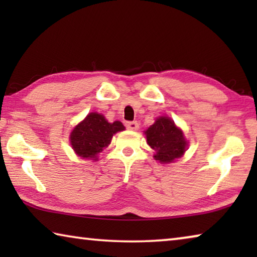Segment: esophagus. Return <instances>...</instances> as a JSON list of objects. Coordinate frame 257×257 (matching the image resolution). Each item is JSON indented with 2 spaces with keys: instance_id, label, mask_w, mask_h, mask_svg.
Segmentation results:
<instances>
[{
  "instance_id": "esophagus-1",
  "label": "esophagus",
  "mask_w": 257,
  "mask_h": 257,
  "mask_svg": "<svg viewBox=\"0 0 257 257\" xmlns=\"http://www.w3.org/2000/svg\"><path fill=\"white\" fill-rule=\"evenodd\" d=\"M125 127L129 130H137L139 128V124L137 121H129V122L125 123Z\"/></svg>"
}]
</instances>
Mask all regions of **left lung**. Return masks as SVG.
<instances>
[{"instance_id":"8db88e82","label":"left lung","mask_w":257,"mask_h":257,"mask_svg":"<svg viewBox=\"0 0 257 257\" xmlns=\"http://www.w3.org/2000/svg\"><path fill=\"white\" fill-rule=\"evenodd\" d=\"M144 133L147 144L155 151L154 159L161 163H171L181 158L188 147L182 130L169 116H159Z\"/></svg>"}]
</instances>
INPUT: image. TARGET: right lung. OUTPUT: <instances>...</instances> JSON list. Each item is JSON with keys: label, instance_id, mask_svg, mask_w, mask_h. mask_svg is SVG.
<instances>
[{"label": "right lung", "instance_id": "right-lung-1", "mask_svg": "<svg viewBox=\"0 0 257 257\" xmlns=\"http://www.w3.org/2000/svg\"><path fill=\"white\" fill-rule=\"evenodd\" d=\"M122 130L124 125L120 121L111 123L103 114L92 112L73 128L70 134V144L81 159L96 161L97 154L108 146L113 135Z\"/></svg>", "mask_w": 257, "mask_h": 257}]
</instances>
